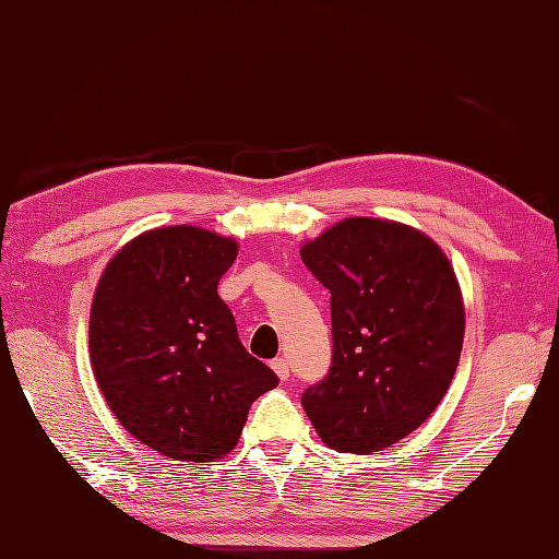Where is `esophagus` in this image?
<instances>
[{"instance_id": "obj_1", "label": "esophagus", "mask_w": 559, "mask_h": 559, "mask_svg": "<svg viewBox=\"0 0 559 559\" xmlns=\"http://www.w3.org/2000/svg\"><path fill=\"white\" fill-rule=\"evenodd\" d=\"M270 365H272V370L277 372L280 379H287V377H289V362H287V357H275V360H272Z\"/></svg>"}]
</instances>
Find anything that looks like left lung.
<instances>
[{"label": "left lung", "instance_id": "8db88e82", "mask_svg": "<svg viewBox=\"0 0 559 559\" xmlns=\"http://www.w3.org/2000/svg\"><path fill=\"white\" fill-rule=\"evenodd\" d=\"M331 292L333 360L301 394L338 452L384 450L433 414L457 370L465 309L445 252L396 221L345 218L301 248Z\"/></svg>", "mask_w": 559, "mask_h": 559}]
</instances>
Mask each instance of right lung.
Returning a JSON list of instances; mask_svg holds the SVG:
<instances>
[{
    "instance_id": "obj_1",
    "label": "right lung",
    "mask_w": 559,
    "mask_h": 559,
    "mask_svg": "<svg viewBox=\"0 0 559 559\" xmlns=\"http://www.w3.org/2000/svg\"><path fill=\"white\" fill-rule=\"evenodd\" d=\"M236 255V240L212 230H148L116 252L94 292V377L119 424L165 457L228 455L250 404L280 384L216 292Z\"/></svg>"
}]
</instances>
